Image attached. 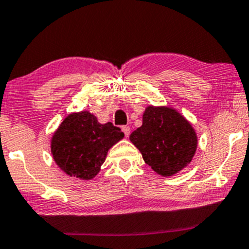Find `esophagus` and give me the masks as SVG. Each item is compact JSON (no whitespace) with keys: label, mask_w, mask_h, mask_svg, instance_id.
Here are the masks:
<instances>
[{"label":"esophagus","mask_w":249,"mask_h":249,"mask_svg":"<svg viewBox=\"0 0 249 249\" xmlns=\"http://www.w3.org/2000/svg\"><path fill=\"white\" fill-rule=\"evenodd\" d=\"M121 129H122V132H124L125 138H128V136H129V134H130V128L128 127V125H122Z\"/></svg>","instance_id":"obj_1"}]
</instances>
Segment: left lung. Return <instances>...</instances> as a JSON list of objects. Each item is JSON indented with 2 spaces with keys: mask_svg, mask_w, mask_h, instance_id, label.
<instances>
[{
  "mask_svg": "<svg viewBox=\"0 0 249 249\" xmlns=\"http://www.w3.org/2000/svg\"><path fill=\"white\" fill-rule=\"evenodd\" d=\"M148 166L162 177H170L192 161L197 144L191 124L177 110L149 106L142 125L130 134Z\"/></svg>",
  "mask_w": 249,
  "mask_h": 249,
  "instance_id": "1",
  "label": "left lung"
}]
</instances>
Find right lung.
Returning <instances> with one entry per match:
<instances>
[{"label":"right lung","mask_w":249,"mask_h":249,"mask_svg":"<svg viewBox=\"0 0 249 249\" xmlns=\"http://www.w3.org/2000/svg\"><path fill=\"white\" fill-rule=\"evenodd\" d=\"M124 136L111 122L101 124L89 111L63 120L52 140V153L66 174L90 180L100 172L108 149Z\"/></svg>","instance_id":"add662e5"}]
</instances>
